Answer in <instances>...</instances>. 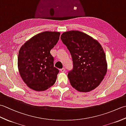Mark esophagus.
<instances>
[{"label": "esophagus", "mask_w": 126, "mask_h": 126, "mask_svg": "<svg viewBox=\"0 0 126 126\" xmlns=\"http://www.w3.org/2000/svg\"><path fill=\"white\" fill-rule=\"evenodd\" d=\"M60 71H61V72H63V73H64V72L65 71V69L64 68H62V69H60Z\"/></svg>", "instance_id": "esophagus-1"}]
</instances>
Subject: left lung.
<instances>
[{
  "label": "left lung",
  "mask_w": 126,
  "mask_h": 126,
  "mask_svg": "<svg viewBox=\"0 0 126 126\" xmlns=\"http://www.w3.org/2000/svg\"><path fill=\"white\" fill-rule=\"evenodd\" d=\"M61 38L73 59V69L68 75L71 86L80 92L95 89L107 71L106 55L101 44L79 31L65 32Z\"/></svg>",
  "instance_id": "8db88e82"
}]
</instances>
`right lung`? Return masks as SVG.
<instances>
[{"label":"right lung","mask_w":126,"mask_h":126,"mask_svg":"<svg viewBox=\"0 0 126 126\" xmlns=\"http://www.w3.org/2000/svg\"><path fill=\"white\" fill-rule=\"evenodd\" d=\"M60 36L59 32H43L20 47L18 57L19 72L31 89L44 91L55 84L59 70L54 67L50 50L57 43Z\"/></svg>","instance_id":"add662e5"}]
</instances>
